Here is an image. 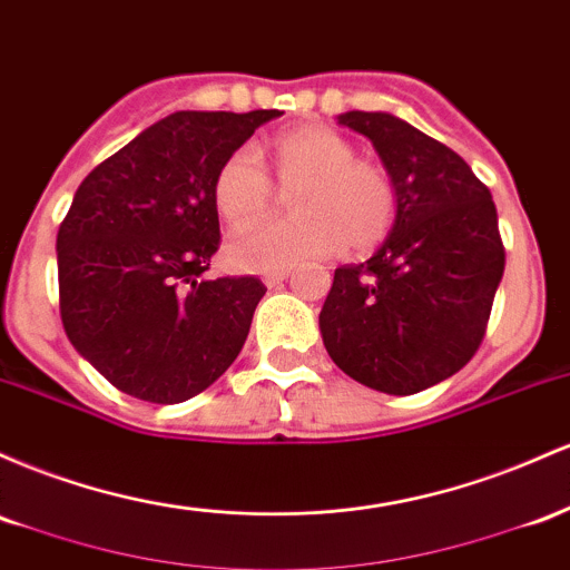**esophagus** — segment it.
Returning <instances> with one entry per match:
<instances>
[{"label":"esophagus","instance_id":"34e87169","mask_svg":"<svg viewBox=\"0 0 570 570\" xmlns=\"http://www.w3.org/2000/svg\"><path fill=\"white\" fill-rule=\"evenodd\" d=\"M285 279H287V268H279V272H268V274H264V285H266V287L283 285Z\"/></svg>","mask_w":570,"mask_h":570}]
</instances>
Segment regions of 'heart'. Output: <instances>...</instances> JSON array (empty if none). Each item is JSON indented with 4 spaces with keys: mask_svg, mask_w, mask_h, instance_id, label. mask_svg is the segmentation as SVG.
Listing matches in <instances>:
<instances>
[{
    "mask_svg": "<svg viewBox=\"0 0 570 570\" xmlns=\"http://www.w3.org/2000/svg\"><path fill=\"white\" fill-rule=\"evenodd\" d=\"M347 137L328 126H302L272 142L274 180L291 196V220L266 223L236 234L226 258L245 272H277L306 258L374 250L393 232L399 196L380 164L355 158ZM217 215L232 228L264 220L277 204V190L253 147H239L213 180Z\"/></svg>",
    "mask_w": 570,
    "mask_h": 570,
    "instance_id": "obj_1",
    "label": "heart"
}]
</instances>
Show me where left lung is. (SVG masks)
<instances>
[{"label":"left lung","instance_id":"8db88e82","mask_svg":"<svg viewBox=\"0 0 570 570\" xmlns=\"http://www.w3.org/2000/svg\"><path fill=\"white\" fill-rule=\"evenodd\" d=\"M380 153L399 196L382 247L338 266L320 312L334 363L361 385L412 395L474 357L507 266L490 188L471 166L390 112H344Z\"/></svg>","mask_w":570,"mask_h":570}]
</instances>
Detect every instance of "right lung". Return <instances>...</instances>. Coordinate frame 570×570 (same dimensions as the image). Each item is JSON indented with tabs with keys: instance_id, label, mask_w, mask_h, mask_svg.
I'll return each mask as SVG.
<instances>
[{
	"instance_id": "right-lung-1",
	"label": "right lung",
	"mask_w": 570,
	"mask_h": 570,
	"mask_svg": "<svg viewBox=\"0 0 570 570\" xmlns=\"http://www.w3.org/2000/svg\"><path fill=\"white\" fill-rule=\"evenodd\" d=\"M277 115L171 112L80 183L56 236L61 323L120 393L180 404L239 355L266 287L207 277L220 247L213 180Z\"/></svg>"
}]
</instances>
